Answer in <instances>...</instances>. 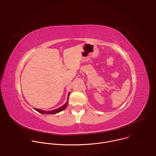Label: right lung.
<instances>
[{"label": "right lung", "instance_id": "obj_1", "mask_svg": "<svg viewBox=\"0 0 156 156\" xmlns=\"http://www.w3.org/2000/svg\"><path fill=\"white\" fill-rule=\"evenodd\" d=\"M69 95L70 94H69V96H68V99L69 98ZM68 104H69V102L67 101V102H66V103L65 104H64L63 106L60 107V108H57V109H55L54 110H52V111H43V110H39V109H37V108H35V110L36 111H37L38 112L41 113V114H57V113H58L60 112H61L62 110H64L66 106L68 105Z\"/></svg>", "mask_w": 156, "mask_h": 156}]
</instances>
